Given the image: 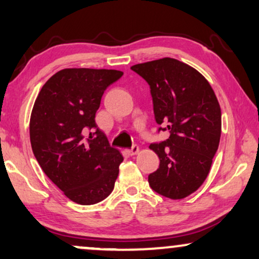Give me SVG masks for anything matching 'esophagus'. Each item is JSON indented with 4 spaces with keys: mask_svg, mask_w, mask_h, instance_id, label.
Instances as JSON below:
<instances>
[{
    "mask_svg": "<svg viewBox=\"0 0 259 259\" xmlns=\"http://www.w3.org/2000/svg\"><path fill=\"white\" fill-rule=\"evenodd\" d=\"M127 152H128L130 155H136V154L139 153V147L133 146L132 148H131V150H127Z\"/></svg>",
    "mask_w": 259,
    "mask_h": 259,
    "instance_id": "1",
    "label": "esophagus"
}]
</instances>
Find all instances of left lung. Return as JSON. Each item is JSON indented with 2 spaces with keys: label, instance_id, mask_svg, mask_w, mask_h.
Here are the masks:
<instances>
[{
  "label": "left lung",
  "instance_id": "8db88e82",
  "mask_svg": "<svg viewBox=\"0 0 259 259\" xmlns=\"http://www.w3.org/2000/svg\"><path fill=\"white\" fill-rule=\"evenodd\" d=\"M131 69L150 84L155 121L171 131L167 140L150 145L160 165L148 183L161 196L184 199L203 185L218 150L222 112L217 97L197 69L179 60L162 58Z\"/></svg>",
  "mask_w": 259,
  "mask_h": 259
}]
</instances>
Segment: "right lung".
Masks as SVG:
<instances>
[{"label":"right lung","instance_id":"add662e5","mask_svg":"<svg viewBox=\"0 0 259 259\" xmlns=\"http://www.w3.org/2000/svg\"><path fill=\"white\" fill-rule=\"evenodd\" d=\"M122 74L115 69H61L49 77L34 102L31 150L46 176L76 204H97L114 189L123 157L109 146L95 113L106 88Z\"/></svg>","mask_w":259,"mask_h":259}]
</instances>
